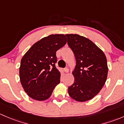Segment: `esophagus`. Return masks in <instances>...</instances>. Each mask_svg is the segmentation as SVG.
Listing matches in <instances>:
<instances>
[{
	"mask_svg": "<svg viewBox=\"0 0 124 124\" xmlns=\"http://www.w3.org/2000/svg\"><path fill=\"white\" fill-rule=\"evenodd\" d=\"M64 70L66 73H68L69 72V69L67 68V67H65L64 69Z\"/></svg>",
	"mask_w": 124,
	"mask_h": 124,
	"instance_id": "obj_1",
	"label": "esophagus"
}]
</instances>
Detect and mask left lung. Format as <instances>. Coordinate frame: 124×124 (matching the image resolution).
I'll return each mask as SVG.
<instances>
[{"instance_id":"1","label":"left lung","mask_w":124,"mask_h":124,"mask_svg":"<svg viewBox=\"0 0 124 124\" xmlns=\"http://www.w3.org/2000/svg\"><path fill=\"white\" fill-rule=\"evenodd\" d=\"M66 36L76 60L73 71L75 81L68 88L69 94L78 101L90 100L100 91L106 81V57L90 39L78 34H68Z\"/></svg>"}]
</instances>
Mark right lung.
Segmentation results:
<instances>
[{
	"label": "right lung",
	"instance_id": "obj_1",
	"mask_svg": "<svg viewBox=\"0 0 124 124\" xmlns=\"http://www.w3.org/2000/svg\"><path fill=\"white\" fill-rule=\"evenodd\" d=\"M66 42L64 34H51L34 43L23 57L20 67V81L31 99L46 100L60 82V72L55 67L56 52Z\"/></svg>",
	"mask_w": 124,
	"mask_h": 124
}]
</instances>
